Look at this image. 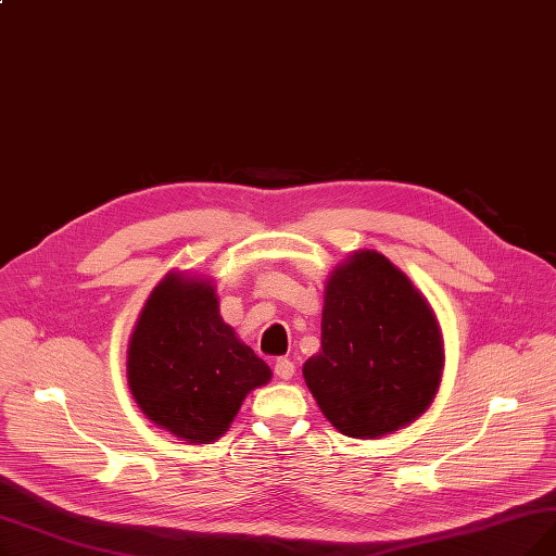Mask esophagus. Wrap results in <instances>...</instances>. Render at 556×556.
Segmentation results:
<instances>
[{
	"label": "esophagus",
	"mask_w": 556,
	"mask_h": 556,
	"mask_svg": "<svg viewBox=\"0 0 556 556\" xmlns=\"http://www.w3.org/2000/svg\"><path fill=\"white\" fill-rule=\"evenodd\" d=\"M275 374L281 378V381H290L295 376V365L290 358H277L275 361Z\"/></svg>",
	"instance_id": "esophagus-1"
}]
</instances>
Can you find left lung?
Here are the masks:
<instances>
[{"label": "left lung", "mask_w": 556, "mask_h": 556, "mask_svg": "<svg viewBox=\"0 0 556 556\" xmlns=\"http://www.w3.org/2000/svg\"><path fill=\"white\" fill-rule=\"evenodd\" d=\"M444 367L440 323L390 258L358 250L333 270L323 349L304 363L319 410L346 437L374 440L413 424Z\"/></svg>", "instance_id": "8db88e82"}]
</instances>
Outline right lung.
<instances>
[{"instance_id": "right-lung-1", "label": "right lung", "mask_w": 556, "mask_h": 556, "mask_svg": "<svg viewBox=\"0 0 556 556\" xmlns=\"http://www.w3.org/2000/svg\"><path fill=\"white\" fill-rule=\"evenodd\" d=\"M270 367L218 313L212 281L166 275L141 308L128 346V386L141 413L189 444L229 428Z\"/></svg>"}]
</instances>
